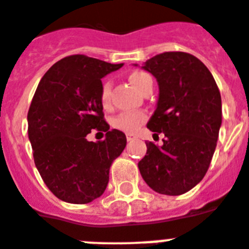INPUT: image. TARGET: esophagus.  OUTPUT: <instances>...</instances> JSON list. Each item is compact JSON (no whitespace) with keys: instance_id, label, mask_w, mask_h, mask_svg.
<instances>
[{"instance_id":"1","label":"esophagus","mask_w":249,"mask_h":249,"mask_svg":"<svg viewBox=\"0 0 249 249\" xmlns=\"http://www.w3.org/2000/svg\"><path fill=\"white\" fill-rule=\"evenodd\" d=\"M133 140H136V136L132 133H127V141H133Z\"/></svg>"}]
</instances>
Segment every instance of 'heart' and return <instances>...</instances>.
<instances>
[{
  "label": "heart",
  "instance_id": "obj_1",
  "mask_svg": "<svg viewBox=\"0 0 249 249\" xmlns=\"http://www.w3.org/2000/svg\"><path fill=\"white\" fill-rule=\"evenodd\" d=\"M151 76L145 71H133L129 75V82L137 90L142 88ZM102 103L104 107H107L110 102V82H106L102 88ZM146 121V114L141 110H132V112H123L120 116H117L113 120V126L118 129H122L124 132H135L136 129L141 126Z\"/></svg>",
  "mask_w": 249,
  "mask_h": 249
}]
</instances>
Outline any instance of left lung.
I'll list each match as a JSON object with an SVG mask.
<instances>
[{"label": "left lung", "instance_id": "1", "mask_svg": "<svg viewBox=\"0 0 249 249\" xmlns=\"http://www.w3.org/2000/svg\"><path fill=\"white\" fill-rule=\"evenodd\" d=\"M141 68L159 84L147 128L162 132L165 140L160 147L146 142L140 173L159 194L181 195L203 180L215 151L222 126L219 89L209 69L188 53H162Z\"/></svg>", "mask_w": 249, "mask_h": 249}]
</instances>
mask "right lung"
Listing matches in <instances>:
<instances>
[{
	"label": "right lung",
	"instance_id": "1",
	"mask_svg": "<svg viewBox=\"0 0 249 249\" xmlns=\"http://www.w3.org/2000/svg\"><path fill=\"white\" fill-rule=\"evenodd\" d=\"M123 67L86 55L55 63L40 80L27 113L29 140L36 169L60 200L87 204L101 196L109 167L127 143L122 131L103 120L102 78ZM106 132L92 142V129Z\"/></svg>",
	"mask_w": 249,
	"mask_h": 249
}]
</instances>
